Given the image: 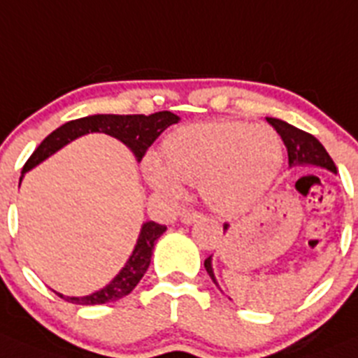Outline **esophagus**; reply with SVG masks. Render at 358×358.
<instances>
[{
  "mask_svg": "<svg viewBox=\"0 0 358 358\" xmlns=\"http://www.w3.org/2000/svg\"><path fill=\"white\" fill-rule=\"evenodd\" d=\"M199 220H202V213H199V210H185V213L181 214L182 224H193Z\"/></svg>",
  "mask_w": 358,
  "mask_h": 358,
  "instance_id": "34e87169",
  "label": "esophagus"
}]
</instances>
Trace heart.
<instances>
[{"instance_id": "heart-1", "label": "heart", "mask_w": 358, "mask_h": 358, "mask_svg": "<svg viewBox=\"0 0 358 358\" xmlns=\"http://www.w3.org/2000/svg\"><path fill=\"white\" fill-rule=\"evenodd\" d=\"M281 163L283 148L271 126L220 119L192 122L166 135L159 165L149 162L145 176L169 199L182 195L177 180L199 185L210 209L236 214L267 192Z\"/></svg>"}]
</instances>
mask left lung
I'll return each instance as SVG.
<instances>
[{
  "mask_svg": "<svg viewBox=\"0 0 358 358\" xmlns=\"http://www.w3.org/2000/svg\"><path fill=\"white\" fill-rule=\"evenodd\" d=\"M267 121L268 124L274 126L275 131L281 135L285 145H287L288 165L290 166L313 165V166H320V169L329 170V172L332 173H338V169H336L334 162H332V158L329 156V152L325 151V148L320 144L318 138L306 134V131L299 130V128H295V126L288 124L287 121H281V119L267 117ZM223 228L227 230L228 223H224ZM203 267H206L207 274L210 275L214 285L220 288V285H217L216 281V275H214V271H213V257L206 258Z\"/></svg>",
  "mask_w": 358,
  "mask_h": 358,
  "instance_id": "obj_1",
  "label": "left lung"
}]
</instances>
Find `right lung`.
Segmentation results:
<instances>
[{
    "mask_svg": "<svg viewBox=\"0 0 358 358\" xmlns=\"http://www.w3.org/2000/svg\"><path fill=\"white\" fill-rule=\"evenodd\" d=\"M179 122V115L172 114L169 110L156 112L151 115H115V114H94L87 115V117L75 119V121L64 122L57 130H54L49 137L43 138L42 144L35 149L29 159L24 165L22 173H20V181H22L24 173L35 169L42 162H45L49 156L63 149L64 145L73 142L75 138L83 137L87 134H105L110 137L121 141L126 148L134 152L135 159L141 162L142 156L145 155L148 148H151L152 142L166 130L170 124ZM166 230L165 224L155 223V221H145L138 234L137 244H135L134 251H131L130 258L126 260L124 267L112 278L108 285L100 288L98 292L86 295V297H64L63 294L59 295L61 299L73 304L83 306H94V304H107V302H115L119 299L126 297L142 279L145 271L151 264L152 250H155V243L158 237L163 236Z\"/></svg>",
    "mask_w": 358,
    "mask_h": 358,
    "instance_id": "obj_1",
    "label": "right lung"
}]
</instances>
